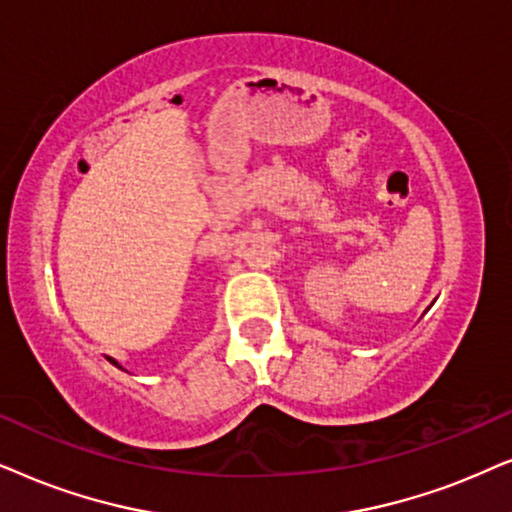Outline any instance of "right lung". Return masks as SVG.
Listing matches in <instances>:
<instances>
[{"label": "right lung", "instance_id": "right-lung-1", "mask_svg": "<svg viewBox=\"0 0 512 512\" xmlns=\"http://www.w3.org/2000/svg\"><path fill=\"white\" fill-rule=\"evenodd\" d=\"M109 360V363H112V365H117V367H121L119 363H117V360H114V358H107ZM121 370H124V367H121Z\"/></svg>", "mask_w": 512, "mask_h": 512}]
</instances>
